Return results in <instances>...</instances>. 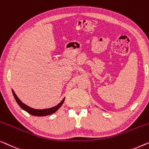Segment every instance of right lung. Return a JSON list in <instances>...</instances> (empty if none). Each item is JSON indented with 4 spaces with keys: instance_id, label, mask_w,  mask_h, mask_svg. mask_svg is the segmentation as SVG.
Here are the masks:
<instances>
[{
    "instance_id": "obj_1",
    "label": "right lung",
    "mask_w": 149,
    "mask_h": 149,
    "mask_svg": "<svg viewBox=\"0 0 149 149\" xmlns=\"http://www.w3.org/2000/svg\"><path fill=\"white\" fill-rule=\"evenodd\" d=\"M13 92V94L14 96V97L15 99V100L17 102V104H19L20 107H21L22 109L26 111V112H28L29 114L33 115V116H48V115L52 114L53 113L56 112V111L58 110L59 108L61 107L62 104H63L64 100H65V97L62 100L61 102H60V103H59L57 106H54V107L50 108H47V109H43V110H37V109H34V108H32L29 107V106L25 105V104L22 102L20 100L19 97L17 96V95L15 94V93L14 92V91L12 90Z\"/></svg>"
}]
</instances>
